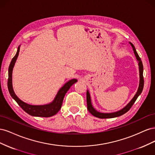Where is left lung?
Returning a JSON list of instances; mask_svg holds the SVG:
<instances>
[{
    "instance_id": "left-lung-1",
    "label": "left lung",
    "mask_w": 155,
    "mask_h": 155,
    "mask_svg": "<svg viewBox=\"0 0 155 155\" xmlns=\"http://www.w3.org/2000/svg\"><path fill=\"white\" fill-rule=\"evenodd\" d=\"M129 43L130 44L131 46H132L133 49L134 50V55H135L136 58H137V59L138 60V61L139 72H140V84H139L138 91H137V93H136L135 96H134L133 99L131 100V101L124 108H123L122 109H121L120 110H118L117 112H111V113H102V112H100L97 111L96 110H95L94 108L92 107V103H91V100L90 94H89L88 91H87V104L88 110L90 112V113L91 114H92L93 116H94L95 117H97V118H115V117H118L120 116L123 115L124 114L126 113V112L130 109L131 107L133 106V105L134 104V103L135 102L136 100H137L138 97L140 96V94L142 93V92L143 91V84H144L143 76V64H142V62L141 61V59H140L138 53L137 52V50H136L134 45L131 43Z\"/></svg>"
}]
</instances>
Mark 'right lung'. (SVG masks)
<instances>
[{"label": "right lung", "instance_id": "obj_1", "mask_svg": "<svg viewBox=\"0 0 155 155\" xmlns=\"http://www.w3.org/2000/svg\"><path fill=\"white\" fill-rule=\"evenodd\" d=\"M20 46H18L17 53L14 56L10 63V67L8 69V88L9 90L11 96L13 98L15 101L17 103L18 105H19L22 109L24 110L26 113L33 116H39V117H50L56 114L60 110L61 107L63 98L65 96V94L67 92L73 84L78 81L76 79H72L71 80L68 81L66 83L59 89L57 95L55 96V99L54 101L50 103L49 104L43 105H31L27 104L26 103L22 101L18 98L13 91L12 87V71L14 65H15L16 60L18 58V53H19Z\"/></svg>", "mask_w": 155, "mask_h": 155}]
</instances>
